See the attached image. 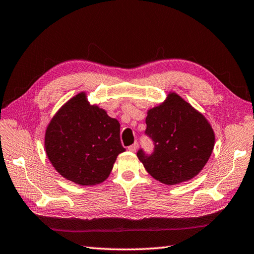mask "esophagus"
I'll return each mask as SVG.
<instances>
[{
    "label": "esophagus",
    "mask_w": 254,
    "mask_h": 254,
    "mask_svg": "<svg viewBox=\"0 0 254 254\" xmlns=\"http://www.w3.org/2000/svg\"><path fill=\"white\" fill-rule=\"evenodd\" d=\"M137 146H138V144H137V142H134L132 145H130L127 147V150L128 151H131V152H135L136 150H137Z\"/></svg>",
    "instance_id": "obj_1"
}]
</instances>
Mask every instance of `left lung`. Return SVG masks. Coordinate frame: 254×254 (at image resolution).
<instances>
[{
  "label": "left lung",
  "mask_w": 254,
  "mask_h": 254,
  "mask_svg": "<svg viewBox=\"0 0 254 254\" xmlns=\"http://www.w3.org/2000/svg\"><path fill=\"white\" fill-rule=\"evenodd\" d=\"M145 134L154 144L151 154L140 148L137 157L147 173L166 185L195 177L215 145V133L201 113L176 93L148 110Z\"/></svg>",
  "instance_id": "left-lung-1"
}]
</instances>
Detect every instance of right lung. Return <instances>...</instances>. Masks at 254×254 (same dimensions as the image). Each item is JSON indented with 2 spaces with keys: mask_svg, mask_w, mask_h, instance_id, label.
I'll list each match as a JSON object with an SVG mask.
<instances>
[{
  "mask_svg": "<svg viewBox=\"0 0 254 254\" xmlns=\"http://www.w3.org/2000/svg\"><path fill=\"white\" fill-rule=\"evenodd\" d=\"M47 156L61 175L82 186H92L110 175L119 154L120 123L103 109L77 94L62 107L45 134Z\"/></svg>",
  "mask_w": 254,
  "mask_h": 254,
  "instance_id": "right-lung-1",
  "label": "right lung"
}]
</instances>
